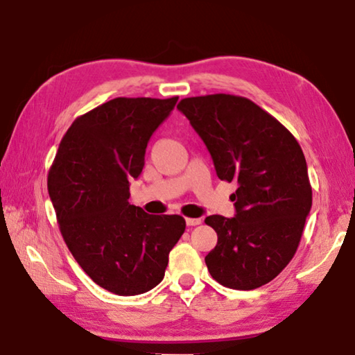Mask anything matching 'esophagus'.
Segmentation results:
<instances>
[{"label":"esophagus","instance_id":"34e87169","mask_svg":"<svg viewBox=\"0 0 355 355\" xmlns=\"http://www.w3.org/2000/svg\"><path fill=\"white\" fill-rule=\"evenodd\" d=\"M200 222H202V219H199V218H186V224H188L189 227L199 225Z\"/></svg>","mask_w":355,"mask_h":355}]
</instances>
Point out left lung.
Masks as SVG:
<instances>
[{"instance_id": "8db88e82", "label": "left lung", "mask_w": 355, "mask_h": 355, "mask_svg": "<svg viewBox=\"0 0 355 355\" xmlns=\"http://www.w3.org/2000/svg\"><path fill=\"white\" fill-rule=\"evenodd\" d=\"M177 107L205 142L218 177L238 183L230 197L235 218L205 219L218 233L205 257L209 274L233 290L266 285L296 254L311 208L302 148L249 98L213 94L183 98Z\"/></svg>"}]
</instances>
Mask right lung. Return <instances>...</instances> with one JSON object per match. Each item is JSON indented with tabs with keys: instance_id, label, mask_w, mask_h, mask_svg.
I'll list each match as a JSON object with an SVG mask.
<instances>
[{
	"instance_id": "obj_1",
	"label": "right lung",
	"mask_w": 355,
	"mask_h": 355,
	"mask_svg": "<svg viewBox=\"0 0 355 355\" xmlns=\"http://www.w3.org/2000/svg\"><path fill=\"white\" fill-rule=\"evenodd\" d=\"M178 97L106 101L70 125L48 172L59 230L95 284L119 296L152 290L186 222L130 205V180L141 175L150 136Z\"/></svg>"
}]
</instances>
